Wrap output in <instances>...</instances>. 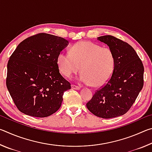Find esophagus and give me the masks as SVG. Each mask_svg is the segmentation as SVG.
<instances>
[{"mask_svg":"<svg viewBox=\"0 0 152 152\" xmlns=\"http://www.w3.org/2000/svg\"><path fill=\"white\" fill-rule=\"evenodd\" d=\"M71 86H72V88L74 89V90H79L80 88V87L74 85V84H72Z\"/></svg>","mask_w":152,"mask_h":152,"instance_id":"34e87169","label":"esophagus"}]
</instances>
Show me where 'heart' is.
I'll use <instances>...</instances> for the list:
<instances>
[{"mask_svg": "<svg viewBox=\"0 0 152 152\" xmlns=\"http://www.w3.org/2000/svg\"><path fill=\"white\" fill-rule=\"evenodd\" d=\"M57 64L60 73L66 78H71L81 67L80 81L101 87L106 84L113 76L115 58L110 48L82 41L72 45L70 53L61 51L57 57Z\"/></svg>", "mask_w": 152, "mask_h": 152, "instance_id": "1", "label": "heart"}]
</instances>
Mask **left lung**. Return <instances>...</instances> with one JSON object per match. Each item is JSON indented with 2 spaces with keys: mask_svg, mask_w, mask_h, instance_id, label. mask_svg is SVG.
I'll return each instance as SVG.
<instances>
[{
  "mask_svg": "<svg viewBox=\"0 0 152 152\" xmlns=\"http://www.w3.org/2000/svg\"><path fill=\"white\" fill-rule=\"evenodd\" d=\"M113 51L115 58L111 78L97 90L86 107L97 117L110 119L121 116L134 103L143 86L144 68L134 49L112 35L98 37Z\"/></svg>",
  "mask_w": 152,
  "mask_h": 152,
  "instance_id": "8db88e82",
  "label": "left lung"
}]
</instances>
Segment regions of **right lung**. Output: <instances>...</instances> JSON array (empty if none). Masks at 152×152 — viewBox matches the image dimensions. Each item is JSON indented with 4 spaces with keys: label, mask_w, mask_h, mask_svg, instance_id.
<instances>
[{
    "label": "right lung",
    "mask_w": 152,
    "mask_h": 152,
    "mask_svg": "<svg viewBox=\"0 0 152 152\" xmlns=\"http://www.w3.org/2000/svg\"><path fill=\"white\" fill-rule=\"evenodd\" d=\"M68 44L64 38L42 33L18 45L7 64L6 84L20 112L46 117L60 109L71 85L60 73L57 57Z\"/></svg>",
    "instance_id": "right-lung-1"
}]
</instances>
